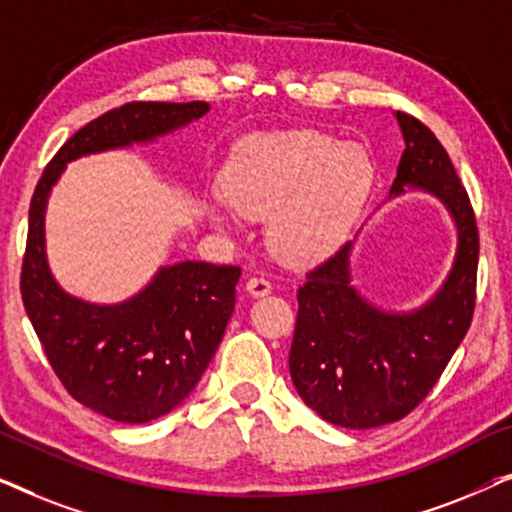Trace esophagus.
<instances>
[{
    "label": "esophagus",
    "instance_id": "obj_1",
    "mask_svg": "<svg viewBox=\"0 0 512 512\" xmlns=\"http://www.w3.org/2000/svg\"><path fill=\"white\" fill-rule=\"evenodd\" d=\"M247 291H249L251 296H254V298L268 296V293L272 291V282H270L268 277H263V275L249 277V282H247Z\"/></svg>",
    "mask_w": 512,
    "mask_h": 512
}]
</instances>
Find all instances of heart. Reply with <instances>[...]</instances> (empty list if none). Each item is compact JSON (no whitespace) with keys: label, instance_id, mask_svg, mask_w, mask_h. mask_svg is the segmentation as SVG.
<instances>
[{"label":"heart","instance_id":"b5f03b06","mask_svg":"<svg viewBox=\"0 0 512 512\" xmlns=\"http://www.w3.org/2000/svg\"><path fill=\"white\" fill-rule=\"evenodd\" d=\"M370 184L373 163L359 144L293 130L247 139L230 163L226 195L237 212L272 216V247L284 261L307 265L345 240Z\"/></svg>","mask_w":512,"mask_h":512}]
</instances>
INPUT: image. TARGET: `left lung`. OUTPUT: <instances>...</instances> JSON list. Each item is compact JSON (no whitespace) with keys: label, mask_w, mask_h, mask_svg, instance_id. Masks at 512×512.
Wrapping results in <instances>:
<instances>
[{"label":"left lung","mask_w":512,"mask_h":512,"mask_svg":"<svg viewBox=\"0 0 512 512\" xmlns=\"http://www.w3.org/2000/svg\"><path fill=\"white\" fill-rule=\"evenodd\" d=\"M405 151L391 195L424 188L445 202L459 230L454 268L436 298L412 314H387L349 286V249L307 272L289 352L298 394L326 422L373 429L410 415L429 396L471 326L480 237L450 156L419 118L398 111Z\"/></svg>","instance_id":"obj_1"}]
</instances>
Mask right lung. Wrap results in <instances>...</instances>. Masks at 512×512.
Wrapping results in <instances>:
<instances>
[{"instance_id": "right-lung-1", "label": "right lung", "mask_w": 512, "mask_h": 512, "mask_svg": "<svg viewBox=\"0 0 512 512\" xmlns=\"http://www.w3.org/2000/svg\"><path fill=\"white\" fill-rule=\"evenodd\" d=\"M207 111V102H128L97 116L60 146L30 202L20 268L27 317L69 396L123 424L163 417L191 394L226 333L242 268L184 261L121 305L83 303L48 272L46 198L69 160L149 142Z\"/></svg>"}]
</instances>
